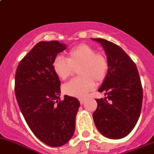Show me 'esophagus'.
Wrapping results in <instances>:
<instances>
[{"mask_svg": "<svg viewBox=\"0 0 154 154\" xmlns=\"http://www.w3.org/2000/svg\"><path fill=\"white\" fill-rule=\"evenodd\" d=\"M79 101H80V104H83L84 103H85V99H79Z\"/></svg>", "mask_w": 154, "mask_h": 154, "instance_id": "esophagus-1", "label": "esophagus"}]
</instances>
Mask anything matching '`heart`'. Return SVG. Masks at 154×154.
<instances>
[{"instance_id": "obj_1", "label": "heart", "mask_w": 154, "mask_h": 154, "mask_svg": "<svg viewBox=\"0 0 154 154\" xmlns=\"http://www.w3.org/2000/svg\"><path fill=\"white\" fill-rule=\"evenodd\" d=\"M77 70L80 76L64 84V94L75 98H85L95 88V82L104 79L108 70V61L103 53L88 44H81L68 53L67 58L58 56L53 62V69L58 78L65 80Z\"/></svg>"}]
</instances>
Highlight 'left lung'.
I'll use <instances>...</instances> for the list:
<instances>
[{"label": "left lung", "mask_w": 154, "mask_h": 154, "mask_svg": "<svg viewBox=\"0 0 154 154\" xmlns=\"http://www.w3.org/2000/svg\"><path fill=\"white\" fill-rule=\"evenodd\" d=\"M100 43L108 61V70L98 91L104 99H96L97 108L93 118L98 131L105 137L119 139L132 131L142 109L143 92L135 63L116 44L101 38Z\"/></svg>", "instance_id": "1"}]
</instances>
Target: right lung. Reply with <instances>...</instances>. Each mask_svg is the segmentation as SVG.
I'll return each instance as SVG.
<instances>
[{
    "instance_id": "obj_1",
    "label": "right lung",
    "mask_w": 154,
    "mask_h": 154,
    "mask_svg": "<svg viewBox=\"0 0 154 154\" xmlns=\"http://www.w3.org/2000/svg\"><path fill=\"white\" fill-rule=\"evenodd\" d=\"M66 44L40 42L19 63L15 91L22 114L35 136L46 145L60 147L73 136L80 107L76 98L60 100L61 82L53 69L58 53Z\"/></svg>"
}]
</instances>
